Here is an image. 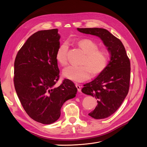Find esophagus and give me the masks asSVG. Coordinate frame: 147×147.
Wrapping results in <instances>:
<instances>
[{"mask_svg":"<svg viewBox=\"0 0 147 147\" xmlns=\"http://www.w3.org/2000/svg\"><path fill=\"white\" fill-rule=\"evenodd\" d=\"M75 86H76V87H77V88L78 91L79 92H81V86H80L79 84H75Z\"/></svg>","mask_w":147,"mask_h":147,"instance_id":"1","label":"esophagus"}]
</instances>
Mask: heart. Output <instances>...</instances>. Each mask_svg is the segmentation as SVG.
<instances>
[{"mask_svg": "<svg viewBox=\"0 0 147 147\" xmlns=\"http://www.w3.org/2000/svg\"><path fill=\"white\" fill-rule=\"evenodd\" d=\"M78 47L84 53L80 66H69L63 70L64 76L75 82H83L91 76L101 74L108 64L109 56L104 50H100L96 42L90 38H83L77 42ZM68 45L64 43L56 51V59L62 66L67 64Z\"/></svg>", "mask_w": 147, "mask_h": 147, "instance_id": "1", "label": "heart"}]
</instances>
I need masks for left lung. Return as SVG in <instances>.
<instances>
[{"instance_id":"8db88e82","label":"left lung","mask_w":147,"mask_h":147,"mask_svg":"<svg viewBox=\"0 0 147 147\" xmlns=\"http://www.w3.org/2000/svg\"><path fill=\"white\" fill-rule=\"evenodd\" d=\"M82 33L99 37L107 48L110 59L105 69L94 80L84 84L82 91L97 99L95 109L88 114L94 119L110 117L126 97L131 78L130 61L120 40L102 28H77Z\"/></svg>"}]
</instances>
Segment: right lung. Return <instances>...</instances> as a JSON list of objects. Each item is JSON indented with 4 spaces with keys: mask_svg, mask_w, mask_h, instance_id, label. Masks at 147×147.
Wrapping results in <instances>:
<instances>
[{
    "mask_svg": "<svg viewBox=\"0 0 147 147\" xmlns=\"http://www.w3.org/2000/svg\"><path fill=\"white\" fill-rule=\"evenodd\" d=\"M60 37L57 29L34 33L18 52L14 64V85L21 105L31 118L45 124L57 121L64 102L77 92L68 79L56 86Z\"/></svg>",
    "mask_w": 147,
    "mask_h": 147,
    "instance_id": "right-lung-1",
    "label": "right lung"
}]
</instances>
